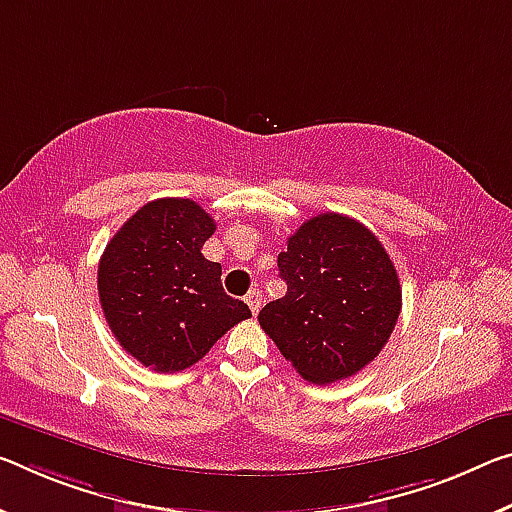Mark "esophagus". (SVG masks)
I'll return each mask as SVG.
<instances>
[{
  "mask_svg": "<svg viewBox=\"0 0 512 512\" xmlns=\"http://www.w3.org/2000/svg\"><path fill=\"white\" fill-rule=\"evenodd\" d=\"M246 303H248V307H250V312H253V314L259 312V307H262V296H259L257 289L248 291V294H246Z\"/></svg>",
  "mask_w": 512,
  "mask_h": 512,
  "instance_id": "34e87169",
  "label": "esophagus"
}]
</instances>
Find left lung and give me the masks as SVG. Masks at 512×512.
Returning <instances> with one entry per match:
<instances>
[{"mask_svg":"<svg viewBox=\"0 0 512 512\" xmlns=\"http://www.w3.org/2000/svg\"><path fill=\"white\" fill-rule=\"evenodd\" d=\"M287 294L259 326L314 385L351 378L383 351L401 314V282L383 243L342 214L305 221L278 255Z\"/></svg>","mask_w":512,"mask_h":512,"instance_id":"left-lung-1","label":"left lung"}]
</instances>
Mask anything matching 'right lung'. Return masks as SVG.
<instances>
[{"label": "right lung", "instance_id": "obj_1", "mask_svg": "<svg viewBox=\"0 0 512 512\" xmlns=\"http://www.w3.org/2000/svg\"><path fill=\"white\" fill-rule=\"evenodd\" d=\"M214 218L189 198L143 205L113 234L97 266V291L120 346L157 373L189 369L218 339L250 319L225 294L221 264L200 253Z\"/></svg>", "mask_w": 512, "mask_h": 512}]
</instances>
